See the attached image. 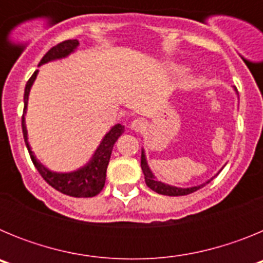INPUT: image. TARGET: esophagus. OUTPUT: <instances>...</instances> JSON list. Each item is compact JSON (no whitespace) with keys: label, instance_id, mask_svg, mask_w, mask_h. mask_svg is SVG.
Here are the masks:
<instances>
[{"label":"esophagus","instance_id":"1","mask_svg":"<svg viewBox=\"0 0 263 263\" xmlns=\"http://www.w3.org/2000/svg\"><path fill=\"white\" fill-rule=\"evenodd\" d=\"M130 127H132L133 130L139 132V130H142L143 127H145V121H143L142 118H137V120H133L132 121V124H130Z\"/></svg>","mask_w":263,"mask_h":263}]
</instances>
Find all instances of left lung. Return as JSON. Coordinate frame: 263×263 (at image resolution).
<instances>
[{"label": "left lung", "instance_id": "obj_1", "mask_svg": "<svg viewBox=\"0 0 263 263\" xmlns=\"http://www.w3.org/2000/svg\"><path fill=\"white\" fill-rule=\"evenodd\" d=\"M234 92L237 93L236 88H234ZM141 167H142L143 175H145V180H146V184H147V187L152 188L153 191H155L157 194L166 195V196H183V195L192 194V192L197 191V190H200V188L204 187L205 184H208V183H210L211 180H213V178H215V176L217 175V174L222 170V168L220 170V171H218L215 176H212L211 179H208L206 182L201 183V184H199V185H194V187H176V185L167 184V183H163V182H160V180H158L157 176L153 174L152 168L148 167L147 159H146L145 148L143 147H142V150H141Z\"/></svg>", "mask_w": 263, "mask_h": 263}]
</instances>
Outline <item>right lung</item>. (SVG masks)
Listing matches in <instances>:
<instances>
[{
  "label": "right lung",
  "instance_id": "obj_1",
  "mask_svg": "<svg viewBox=\"0 0 263 263\" xmlns=\"http://www.w3.org/2000/svg\"><path fill=\"white\" fill-rule=\"evenodd\" d=\"M78 39H69V41H64L59 45L53 46L45 57L42 58L39 62L38 67L43 66L46 63L55 62V60L64 59V58L69 57L71 53L75 52L79 47ZM38 69L32 73L31 78L27 81L26 88H25V95H23V103H25V108H23L22 115V133L23 138H25V143L29 150L30 158H31L32 163L38 170L42 178L45 179L46 182L58 190L62 194H66L68 196L73 197H93L99 194L104 188L106 179V168H108L109 159H110L111 150L115 146L116 141L122 136L125 132V126L121 124H116L115 126H111L108 133L103 137L100 145L95 150L90 159L88 160L84 166L79 167V168L69 171V173H58V171H52V170L47 168L45 164L42 163L41 160L35 157L34 152L31 150V146L29 143V134H27L26 127V120L25 116L27 113V104H29V95L31 90L32 84L35 81L36 76H38Z\"/></svg>",
  "mask_w": 263,
  "mask_h": 263
}]
</instances>
